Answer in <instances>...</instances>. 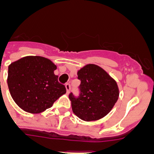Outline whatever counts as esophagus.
<instances>
[{
	"mask_svg": "<svg viewBox=\"0 0 154 154\" xmlns=\"http://www.w3.org/2000/svg\"><path fill=\"white\" fill-rule=\"evenodd\" d=\"M65 88H66V91H67V93L69 94V92L71 90V85L69 83L65 84Z\"/></svg>",
	"mask_w": 154,
	"mask_h": 154,
	"instance_id": "1",
	"label": "esophagus"
}]
</instances>
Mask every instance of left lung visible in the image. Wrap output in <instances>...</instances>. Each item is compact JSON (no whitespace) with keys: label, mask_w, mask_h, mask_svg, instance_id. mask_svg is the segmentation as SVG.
<instances>
[{"label":"left lung","mask_w":154,"mask_h":154,"mask_svg":"<svg viewBox=\"0 0 154 154\" xmlns=\"http://www.w3.org/2000/svg\"><path fill=\"white\" fill-rule=\"evenodd\" d=\"M81 80L80 96L69 94L72 112L86 122L98 120L107 115L119 98L117 83L99 65L88 64L77 72Z\"/></svg>","instance_id":"8db88e82"}]
</instances>
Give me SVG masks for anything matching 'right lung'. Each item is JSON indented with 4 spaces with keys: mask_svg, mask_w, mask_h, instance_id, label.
I'll use <instances>...</instances> for the list:
<instances>
[{
    "mask_svg": "<svg viewBox=\"0 0 154 154\" xmlns=\"http://www.w3.org/2000/svg\"><path fill=\"white\" fill-rule=\"evenodd\" d=\"M57 66L42 56H26L8 66V85L14 101L21 109L40 113L65 94V85L54 74Z\"/></svg>",
    "mask_w": 154,
    "mask_h": 154,
    "instance_id": "1",
    "label": "right lung"
}]
</instances>
